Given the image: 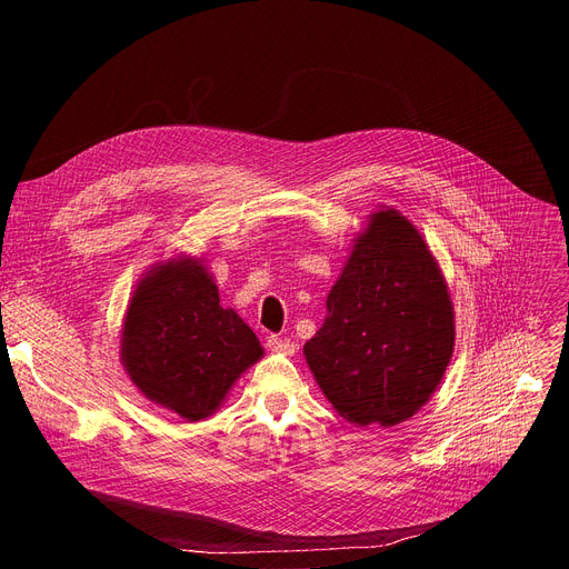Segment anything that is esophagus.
<instances>
[{"label":"esophagus","mask_w":569,"mask_h":569,"mask_svg":"<svg viewBox=\"0 0 569 569\" xmlns=\"http://www.w3.org/2000/svg\"><path fill=\"white\" fill-rule=\"evenodd\" d=\"M268 349H270V351H274V353L292 356L297 347H295L290 340H283V338H279V336H270V338H268Z\"/></svg>","instance_id":"1"}]
</instances>
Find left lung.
Listing matches in <instances>:
<instances>
[{"label":"left lung","instance_id":"obj_1","mask_svg":"<svg viewBox=\"0 0 569 569\" xmlns=\"http://www.w3.org/2000/svg\"><path fill=\"white\" fill-rule=\"evenodd\" d=\"M327 310L303 356L333 410L360 428L412 419L450 365L455 308L426 238L400 211L369 216Z\"/></svg>","mask_w":569,"mask_h":569}]
</instances>
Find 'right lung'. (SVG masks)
Here are the masks:
<instances>
[{"label":"right lung","mask_w":569,"mask_h":569,"mask_svg":"<svg viewBox=\"0 0 569 569\" xmlns=\"http://www.w3.org/2000/svg\"><path fill=\"white\" fill-rule=\"evenodd\" d=\"M261 358L254 331L220 303L204 259L159 261L137 281L121 327V365L159 408L207 419Z\"/></svg>","instance_id":"obj_1"}]
</instances>
